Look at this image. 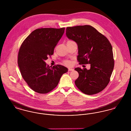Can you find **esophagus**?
I'll use <instances>...</instances> for the list:
<instances>
[{
  "instance_id": "esophagus-1",
  "label": "esophagus",
  "mask_w": 131,
  "mask_h": 131,
  "mask_svg": "<svg viewBox=\"0 0 131 131\" xmlns=\"http://www.w3.org/2000/svg\"><path fill=\"white\" fill-rule=\"evenodd\" d=\"M73 70H74V69L70 68H68L69 71H73Z\"/></svg>"
}]
</instances>
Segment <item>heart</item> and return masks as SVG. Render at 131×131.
<instances>
[{
  "mask_svg": "<svg viewBox=\"0 0 131 131\" xmlns=\"http://www.w3.org/2000/svg\"><path fill=\"white\" fill-rule=\"evenodd\" d=\"M65 64H66V65H70V63L69 62H66Z\"/></svg>",
  "mask_w": 131,
  "mask_h": 131,
  "instance_id": "1",
  "label": "heart"
}]
</instances>
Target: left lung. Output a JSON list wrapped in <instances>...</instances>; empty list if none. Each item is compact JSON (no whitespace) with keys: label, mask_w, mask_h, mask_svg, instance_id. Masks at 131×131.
I'll list each match as a JSON object with an SVG mask.
<instances>
[{"label":"left lung","mask_w":131,"mask_h":131,"mask_svg":"<svg viewBox=\"0 0 131 131\" xmlns=\"http://www.w3.org/2000/svg\"><path fill=\"white\" fill-rule=\"evenodd\" d=\"M66 34L77 44L80 64H90V69H75L79 74L75 84L83 93L102 91L110 81L114 68L112 48L108 39L91 25L68 27Z\"/></svg>","instance_id":"obj_1"}]
</instances>
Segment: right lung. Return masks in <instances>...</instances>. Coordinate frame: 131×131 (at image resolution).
Segmentation results:
<instances>
[{
	"mask_svg": "<svg viewBox=\"0 0 131 131\" xmlns=\"http://www.w3.org/2000/svg\"><path fill=\"white\" fill-rule=\"evenodd\" d=\"M65 28H39L27 37L19 50L18 64L21 75L31 89L46 94L57 85L68 68L61 65L52 67L45 60L53 53L55 47L62 37Z\"/></svg>",
	"mask_w": 131,
	"mask_h": 131,
	"instance_id": "1",
	"label": "right lung"
}]
</instances>
